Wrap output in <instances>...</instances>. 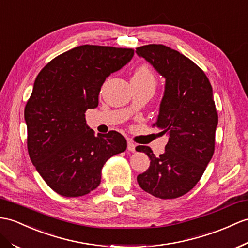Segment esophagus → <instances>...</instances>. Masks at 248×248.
<instances>
[{
  "instance_id": "34e87169",
  "label": "esophagus",
  "mask_w": 248,
  "mask_h": 248,
  "mask_svg": "<svg viewBox=\"0 0 248 248\" xmlns=\"http://www.w3.org/2000/svg\"><path fill=\"white\" fill-rule=\"evenodd\" d=\"M127 149L129 150V152H136V145H135V143L131 142V141H128Z\"/></svg>"
}]
</instances>
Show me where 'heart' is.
<instances>
[{
	"mask_svg": "<svg viewBox=\"0 0 248 248\" xmlns=\"http://www.w3.org/2000/svg\"><path fill=\"white\" fill-rule=\"evenodd\" d=\"M131 81L137 82H153L155 83L154 72L148 64H142L136 68Z\"/></svg>",
	"mask_w": 248,
	"mask_h": 248,
	"instance_id": "b5f03b06",
	"label": "heart"
}]
</instances>
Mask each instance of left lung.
<instances>
[{
  "label": "left lung",
  "mask_w": 248,
  "mask_h": 248,
  "mask_svg": "<svg viewBox=\"0 0 248 248\" xmlns=\"http://www.w3.org/2000/svg\"><path fill=\"white\" fill-rule=\"evenodd\" d=\"M136 50L166 80L153 126L168 137L165 153L158 158L148 146L136 147L150 159L149 168L137 180L154 197L176 199L194 188L214 155L218 112L213 88L197 64L170 47L149 44Z\"/></svg>",
  "instance_id": "left-lung-1"
}]
</instances>
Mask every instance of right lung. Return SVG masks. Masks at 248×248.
I'll list each match as a JSON object with an SVG mask.
<instances>
[{
    "mask_svg": "<svg viewBox=\"0 0 248 248\" xmlns=\"http://www.w3.org/2000/svg\"><path fill=\"white\" fill-rule=\"evenodd\" d=\"M132 48L82 45L52 59L35 78L24 117L28 154L57 194L81 197L101 183L102 168L127 147L118 131L94 135L85 112L99 104L106 78L127 64Z\"/></svg>",
    "mask_w": 248,
    "mask_h": 248,
    "instance_id": "1",
    "label": "right lung"
}]
</instances>
